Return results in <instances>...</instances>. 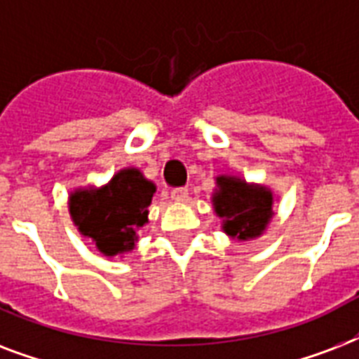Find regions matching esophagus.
<instances>
[{"instance_id": "1", "label": "esophagus", "mask_w": 359, "mask_h": 359, "mask_svg": "<svg viewBox=\"0 0 359 359\" xmlns=\"http://www.w3.org/2000/svg\"><path fill=\"white\" fill-rule=\"evenodd\" d=\"M171 199L175 203H186L188 201V190L186 188H175V190H171Z\"/></svg>"}]
</instances>
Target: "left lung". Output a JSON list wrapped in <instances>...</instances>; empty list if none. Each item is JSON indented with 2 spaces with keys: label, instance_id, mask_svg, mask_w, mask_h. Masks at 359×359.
Instances as JSON below:
<instances>
[{
  "label": "left lung",
  "instance_id": "left-lung-1",
  "mask_svg": "<svg viewBox=\"0 0 359 359\" xmlns=\"http://www.w3.org/2000/svg\"><path fill=\"white\" fill-rule=\"evenodd\" d=\"M214 180L216 188L210 201L225 235L236 242H250L264 235L273 218V203L278 201L272 188L229 173L218 175Z\"/></svg>",
  "mask_w": 359,
  "mask_h": 359
}]
</instances>
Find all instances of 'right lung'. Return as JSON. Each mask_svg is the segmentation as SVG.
I'll return each instance as SVG.
<instances>
[{"instance_id":"1","label":"right lung","mask_w":359,"mask_h":359,"mask_svg":"<svg viewBox=\"0 0 359 359\" xmlns=\"http://www.w3.org/2000/svg\"><path fill=\"white\" fill-rule=\"evenodd\" d=\"M156 184L137 168H123L102 186H78L69 194V214L81 236L91 238L104 257H124L149 224Z\"/></svg>"}]
</instances>
